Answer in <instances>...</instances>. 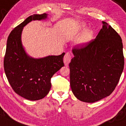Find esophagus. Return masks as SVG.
Segmentation results:
<instances>
[{
  "instance_id": "34e87169",
  "label": "esophagus",
  "mask_w": 126,
  "mask_h": 126,
  "mask_svg": "<svg viewBox=\"0 0 126 126\" xmlns=\"http://www.w3.org/2000/svg\"><path fill=\"white\" fill-rule=\"evenodd\" d=\"M71 60V56L70 55V54L69 53H66V55H64V58H63V61H64V63L66 66H67L68 64L70 63V61Z\"/></svg>"
}]
</instances>
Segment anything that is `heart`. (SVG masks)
<instances>
[{
    "label": "heart",
    "instance_id": "heart-1",
    "mask_svg": "<svg viewBox=\"0 0 126 126\" xmlns=\"http://www.w3.org/2000/svg\"><path fill=\"white\" fill-rule=\"evenodd\" d=\"M84 25H81L79 27V31L82 32L85 30ZM94 37V32L92 30H86L81 33L76 39L75 43L78 46H84L91 42Z\"/></svg>",
    "mask_w": 126,
    "mask_h": 126
}]
</instances>
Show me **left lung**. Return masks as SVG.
Here are the masks:
<instances>
[{"instance_id":"left-lung-1","label":"left lung","mask_w":126,"mask_h":126,"mask_svg":"<svg viewBox=\"0 0 126 126\" xmlns=\"http://www.w3.org/2000/svg\"><path fill=\"white\" fill-rule=\"evenodd\" d=\"M96 38L72 50L70 86L75 97L94 103L114 90L124 69L122 39L105 22Z\"/></svg>"}]
</instances>
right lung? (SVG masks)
<instances>
[{"label":"right lung","instance_id":"obj_1","mask_svg":"<svg viewBox=\"0 0 126 126\" xmlns=\"http://www.w3.org/2000/svg\"><path fill=\"white\" fill-rule=\"evenodd\" d=\"M48 14H34L26 18L10 32L4 57V71L14 91L31 101L45 97L51 88L53 75L64 66L63 56L49 55L35 58L29 56L22 43L23 27L32 20L47 18Z\"/></svg>","mask_w":126,"mask_h":126}]
</instances>
